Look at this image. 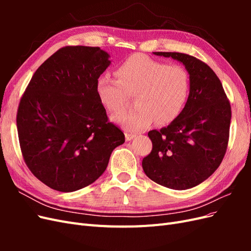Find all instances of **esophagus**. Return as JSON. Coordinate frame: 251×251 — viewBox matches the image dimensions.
<instances>
[{
	"instance_id": "obj_1",
	"label": "esophagus",
	"mask_w": 251,
	"mask_h": 251,
	"mask_svg": "<svg viewBox=\"0 0 251 251\" xmlns=\"http://www.w3.org/2000/svg\"><path fill=\"white\" fill-rule=\"evenodd\" d=\"M136 134H132V133H126V139L127 140V141H130V140H132L133 138H135L136 137Z\"/></svg>"
}]
</instances>
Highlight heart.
Wrapping results in <instances>:
<instances>
[{"mask_svg":"<svg viewBox=\"0 0 251 251\" xmlns=\"http://www.w3.org/2000/svg\"><path fill=\"white\" fill-rule=\"evenodd\" d=\"M115 74L117 79L108 74L97 78L96 94L112 113L124 111L128 97L134 96L135 110L113 116L126 131L146 130L154 121L171 124L183 110L191 88L185 67L134 54L119 65Z\"/></svg>","mask_w":251,"mask_h":251,"instance_id":"heart-1","label":"heart"}]
</instances>
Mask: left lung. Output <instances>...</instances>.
<instances>
[{
    "instance_id": "8db88e82",
    "label": "left lung",
    "mask_w": 251,
    "mask_h": 251,
    "mask_svg": "<svg viewBox=\"0 0 251 251\" xmlns=\"http://www.w3.org/2000/svg\"><path fill=\"white\" fill-rule=\"evenodd\" d=\"M183 64L191 88L180 115L161 130L150 131L153 143L143 158L147 176L172 189H187L206 180L221 164L229 139L230 102L217 74L195 56L154 52Z\"/></svg>"
}]
</instances>
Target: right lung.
<instances>
[{
	"label": "right lung",
	"instance_id": "1",
	"mask_svg": "<svg viewBox=\"0 0 251 251\" xmlns=\"http://www.w3.org/2000/svg\"><path fill=\"white\" fill-rule=\"evenodd\" d=\"M109 65L100 47H63L37 68L21 98L23 158L52 189L70 193L93 183L125 142L96 94V80Z\"/></svg>",
	"mask_w": 251,
	"mask_h": 251
}]
</instances>
